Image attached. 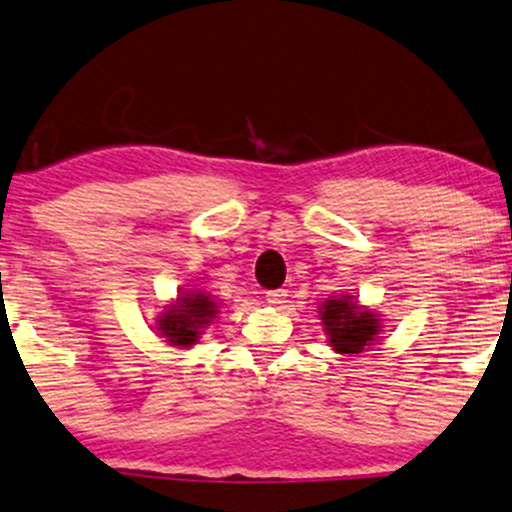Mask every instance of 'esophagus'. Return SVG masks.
Instances as JSON below:
<instances>
[{"instance_id": "obj_1", "label": "esophagus", "mask_w": 512, "mask_h": 512, "mask_svg": "<svg viewBox=\"0 0 512 512\" xmlns=\"http://www.w3.org/2000/svg\"><path fill=\"white\" fill-rule=\"evenodd\" d=\"M286 297H288L286 290H269L267 302L271 304V307H281V304L286 302Z\"/></svg>"}]
</instances>
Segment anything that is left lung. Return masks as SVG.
<instances>
[{
  "instance_id": "8db88e82",
  "label": "left lung",
  "mask_w": 512,
  "mask_h": 512,
  "mask_svg": "<svg viewBox=\"0 0 512 512\" xmlns=\"http://www.w3.org/2000/svg\"><path fill=\"white\" fill-rule=\"evenodd\" d=\"M319 316L328 347H333L342 357H357L375 345L385 323L378 312L345 293L331 295L326 302H321Z\"/></svg>"
}]
</instances>
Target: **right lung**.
<instances>
[{
  "instance_id": "right-lung-1",
  "label": "right lung",
  "mask_w": 512,
  "mask_h": 512,
  "mask_svg": "<svg viewBox=\"0 0 512 512\" xmlns=\"http://www.w3.org/2000/svg\"><path fill=\"white\" fill-rule=\"evenodd\" d=\"M219 314L215 295L205 290H177V297L167 302L155 319V333L165 338L167 345L189 349L198 345L205 328L212 326Z\"/></svg>"
}]
</instances>
